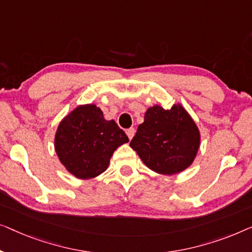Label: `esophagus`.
Listing matches in <instances>:
<instances>
[{
  "instance_id": "obj_1",
  "label": "esophagus",
  "mask_w": 252,
  "mask_h": 252,
  "mask_svg": "<svg viewBox=\"0 0 252 252\" xmlns=\"http://www.w3.org/2000/svg\"><path fill=\"white\" fill-rule=\"evenodd\" d=\"M126 132L127 134V137H129V139H132V137H133L134 132H136V130H134L133 127H130V129H126Z\"/></svg>"
}]
</instances>
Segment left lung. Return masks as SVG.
I'll return each instance as SVG.
<instances>
[{
  "label": "left lung",
  "instance_id": "1",
  "mask_svg": "<svg viewBox=\"0 0 252 252\" xmlns=\"http://www.w3.org/2000/svg\"><path fill=\"white\" fill-rule=\"evenodd\" d=\"M130 146L145 164L162 175L178 173L192 164L200 146V132L180 105L170 109L153 106L145 113Z\"/></svg>",
  "mask_w": 252,
  "mask_h": 252
}]
</instances>
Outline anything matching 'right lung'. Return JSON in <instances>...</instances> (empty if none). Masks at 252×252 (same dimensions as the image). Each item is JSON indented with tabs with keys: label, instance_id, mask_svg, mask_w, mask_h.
Wrapping results in <instances>:
<instances>
[{
	"label": "right lung",
	"instance_id": "1",
	"mask_svg": "<svg viewBox=\"0 0 252 252\" xmlns=\"http://www.w3.org/2000/svg\"><path fill=\"white\" fill-rule=\"evenodd\" d=\"M129 141L115 121H106L100 108L80 106L60 122L55 147L60 162L80 179L97 177L107 169L113 153Z\"/></svg>",
	"mask_w": 252,
	"mask_h": 252
}]
</instances>
